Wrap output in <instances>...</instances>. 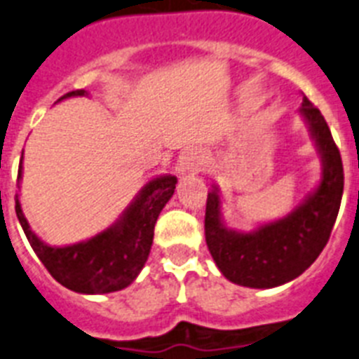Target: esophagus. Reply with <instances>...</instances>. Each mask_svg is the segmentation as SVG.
Wrapping results in <instances>:
<instances>
[{"label": "esophagus", "instance_id": "1", "mask_svg": "<svg viewBox=\"0 0 359 359\" xmlns=\"http://www.w3.org/2000/svg\"><path fill=\"white\" fill-rule=\"evenodd\" d=\"M180 174L182 176H194L203 168V156L198 149H187L182 156H180Z\"/></svg>", "mask_w": 359, "mask_h": 359}]
</instances>
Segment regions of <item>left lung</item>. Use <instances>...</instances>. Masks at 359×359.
Listing matches in <instances>:
<instances>
[{
	"instance_id": "1",
	"label": "left lung",
	"mask_w": 359,
	"mask_h": 359,
	"mask_svg": "<svg viewBox=\"0 0 359 359\" xmlns=\"http://www.w3.org/2000/svg\"><path fill=\"white\" fill-rule=\"evenodd\" d=\"M305 119L321 158L318 187L290 214L250 232L223 223L222 194L216 185L207 196L205 240L226 280L250 289H272L307 271L321 254L338 217L343 196V163L320 110L303 96Z\"/></svg>"
}]
</instances>
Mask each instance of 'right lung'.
Masks as SVG:
<instances>
[{
	"instance_id": "obj_1",
	"label": "right lung",
	"mask_w": 359,
	"mask_h": 359,
	"mask_svg": "<svg viewBox=\"0 0 359 359\" xmlns=\"http://www.w3.org/2000/svg\"><path fill=\"white\" fill-rule=\"evenodd\" d=\"M74 96H87V90H72L57 101ZM21 172L23 152L18 180H21ZM176 183L177 177L172 174L150 180L109 229L90 240L65 247H52L34 234L18 194L16 214L30 247L57 283L79 294H109L128 287L145 267L154 225L159 212L172 198Z\"/></svg>"
}]
</instances>
